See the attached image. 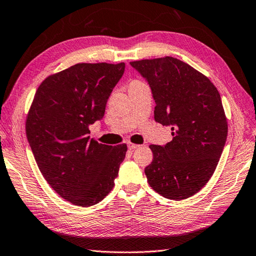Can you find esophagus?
Masks as SVG:
<instances>
[{"instance_id":"34e87169","label":"esophagus","mask_w":256,"mask_h":256,"mask_svg":"<svg viewBox=\"0 0 256 256\" xmlns=\"http://www.w3.org/2000/svg\"><path fill=\"white\" fill-rule=\"evenodd\" d=\"M138 144H131V142H130V144H128V148L130 149V150H134V149H138Z\"/></svg>"}]
</instances>
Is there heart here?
Returning <instances> with one entry per match:
<instances>
[{"instance_id": "heart-1", "label": "heart", "mask_w": 256, "mask_h": 256, "mask_svg": "<svg viewBox=\"0 0 256 256\" xmlns=\"http://www.w3.org/2000/svg\"><path fill=\"white\" fill-rule=\"evenodd\" d=\"M142 84L141 81H138V80H133V81L130 82V84H128V88H130V86H136V84Z\"/></svg>"}]
</instances>
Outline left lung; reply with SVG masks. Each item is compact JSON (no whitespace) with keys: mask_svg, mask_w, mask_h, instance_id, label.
I'll return each instance as SVG.
<instances>
[{"mask_svg":"<svg viewBox=\"0 0 256 256\" xmlns=\"http://www.w3.org/2000/svg\"><path fill=\"white\" fill-rule=\"evenodd\" d=\"M130 64L150 86L154 120L172 131L170 142L150 146L148 183L164 198L184 200L209 182L222 154L228 125L222 98L206 76L170 56Z\"/></svg>","mask_w":256,"mask_h":256,"instance_id":"8db88e82","label":"left lung"}]
</instances>
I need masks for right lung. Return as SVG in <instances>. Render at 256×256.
I'll return each instance as SVG.
<instances>
[{"instance_id":"right-lung-1","label":"right lung","mask_w":256,"mask_h":256,"mask_svg":"<svg viewBox=\"0 0 256 256\" xmlns=\"http://www.w3.org/2000/svg\"><path fill=\"white\" fill-rule=\"evenodd\" d=\"M124 70L125 63H79L47 78L34 94L29 146L47 183L72 204H96L114 188L128 146L99 144L88 134Z\"/></svg>"}]
</instances>
